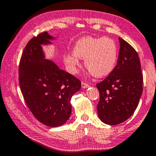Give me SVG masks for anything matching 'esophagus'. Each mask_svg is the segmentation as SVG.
I'll use <instances>...</instances> for the list:
<instances>
[{"label":"esophagus","instance_id":"34e87169","mask_svg":"<svg viewBox=\"0 0 156 156\" xmlns=\"http://www.w3.org/2000/svg\"><path fill=\"white\" fill-rule=\"evenodd\" d=\"M90 87V85L87 83H85L84 82H82V87L83 88H87Z\"/></svg>","mask_w":156,"mask_h":156}]
</instances>
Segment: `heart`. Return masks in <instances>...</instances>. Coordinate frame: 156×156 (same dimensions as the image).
Listing matches in <instances>:
<instances>
[{
    "instance_id": "obj_1",
    "label": "heart",
    "mask_w": 156,
    "mask_h": 156,
    "mask_svg": "<svg viewBox=\"0 0 156 156\" xmlns=\"http://www.w3.org/2000/svg\"><path fill=\"white\" fill-rule=\"evenodd\" d=\"M118 51L115 42L107 37H86L75 43L73 53L64 55L65 64L71 73H77L80 59H85V66L97 77L108 76L114 69Z\"/></svg>"
}]
</instances>
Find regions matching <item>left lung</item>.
I'll return each mask as SVG.
<instances>
[{
  "mask_svg": "<svg viewBox=\"0 0 156 156\" xmlns=\"http://www.w3.org/2000/svg\"><path fill=\"white\" fill-rule=\"evenodd\" d=\"M117 65L103 81L97 83L99 101L97 112L105 124L115 125L133 114L143 92V73L136 51L119 38Z\"/></svg>",
  "mask_w": 156,
  "mask_h": 156,
  "instance_id": "8db88e82",
  "label": "left lung"
}]
</instances>
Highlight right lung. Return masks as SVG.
<instances>
[{
	"label": "right lung",
	"mask_w": 156,
	"mask_h": 156,
	"mask_svg": "<svg viewBox=\"0 0 156 156\" xmlns=\"http://www.w3.org/2000/svg\"><path fill=\"white\" fill-rule=\"evenodd\" d=\"M54 38L43 32L28 42L19 66V82L27 105L38 121L61 126L71 113V99L81 87L80 80L45 59L42 45Z\"/></svg>",
	"instance_id": "add662e5"
}]
</instances>
